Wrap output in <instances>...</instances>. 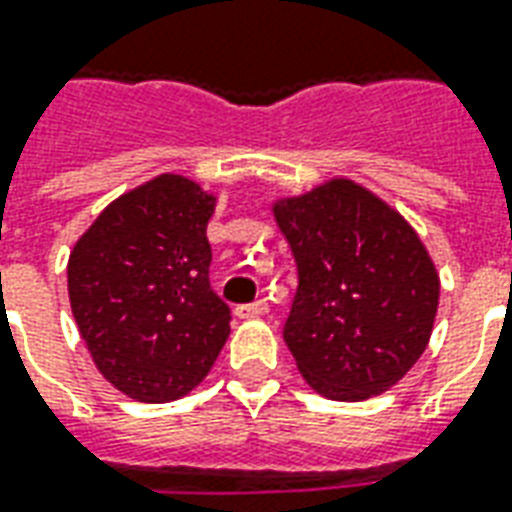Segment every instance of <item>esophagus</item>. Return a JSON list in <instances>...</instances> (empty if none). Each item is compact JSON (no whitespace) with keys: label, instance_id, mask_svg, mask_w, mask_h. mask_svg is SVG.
<instances>
[{"label":"esophagus","instance_id":"1","mask_svg":"<svg viewBox=\"0 0 512 512\" xmlns=\"http://www.w3.org/2000/svg\"><path fill=\"white\" fill-rule=\"evenodd\" d=\"M266 312H268L266 298H260V301H252V304L236 306V314L241 317V320H246V317H260V314H266Z\"/></svg>","mask_w":512,"mask_h":512}]
</instances>
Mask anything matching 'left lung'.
<instances>
[{
  "label": "left lung",
  "mask_w": 512,
  "mask_h": 512,
  "mask_svg": "<svg viewBox=\"0 0 512 512\" xmlns=\"http://www.w3.org/2000/svg\"><path fill=\"white\" fill-rule=\"evenodd\" d=\"M298 268L285 342L314 391L361 401L388 391L429 344L439 276L401 214L350 179L274 206Z\"/></svg>",
  "instance_id": "obj_1"
}]
</instances>
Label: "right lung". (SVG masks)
<instances>
[{
	"mask_svg": "<svg viewBox=\"0 0 512 512\" xmlns=\"http://www.w3.org/2000/svg\"><path fill=\"white\" fill-rule=\"evenodd\" d=\"M217 198L162 173L94 219L67 263L70 306L94 363L135 401L165 404L203 382L230 333L211 290Z\"/></svg>",
	"mask_w": 512,
	"mask_h": 512,
	"instance_id": "obj_1",
	"label": "right lung"
}]
</instances>
